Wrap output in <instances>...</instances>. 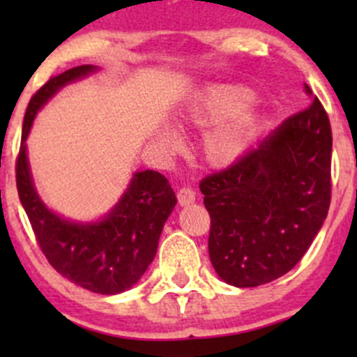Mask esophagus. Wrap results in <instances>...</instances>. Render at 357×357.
<instances>
[{"mask_svg": "<svg viewBox=\"0 0 357 357\" xmlns=\"http://www.w3.org/2000/svg\"><path fill=\"white\" fill-rule=\"evenodd\" d=\"M178 202L179 205H190L195 202V192L190 186H183L178 190Z\"/></svg>", "mask_w": 357, "mask_h": 357, "instance_id": "34e87169", "label": "esophagus"}]
</instances>
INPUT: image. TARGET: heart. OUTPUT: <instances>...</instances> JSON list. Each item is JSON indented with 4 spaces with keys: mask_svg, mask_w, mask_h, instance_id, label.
Here are the masks:
<instances>
[{
    "mask_svg": "<svg viewBox=\"0 0 357 357\" xmlns=\"http://www.w3.org/2000/svg\"><path fill=\"white\" fill-rule=\"evenodd\" d=\"M252 93L235 86H214L197 95L181 114L183 128L205 131L200 155L212 167H228L250 149L259 131V119L250 107ZM162 150L178 146L179 136L169 126L157 132Z\"/></svg>",
    "mask_w": 357,
    "mask_h": 357,
    "instance_id": "1",
    "label": "heart"
}]
</instances>
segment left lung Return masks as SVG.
<instances>
[{
	"mask_svg": "<svg viewBox=\"0 0 357 357\" xmlns=\"http://www.w3.org/2000/svg\"><path fill=\"white\" fill-rule=\"evenodd\" d=\"M290 115L238 162L200 181L208 257L228 285L289 273L321 229L332 199V128L321 102Z\"/></svg>",
	"mask_w": 357,
	"mask_h": 357,
	"instance_id": "1",
	"label": "left lung"
}]
</instances>
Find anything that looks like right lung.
Here are the masks:
<instances>
[{"label":"right lung","instance_id":"right-lung-1","mask_svg":"<svg viewBox=\"0 0 357 357\" xmlns=\"http://www.w3.org/2000/svg\"><path fill=\"white\" fill-rule=\"evenodd\" d=\"M95 70V66L68 68L50 79L31 98L17 158V190L36 240L50 264L82 289L115 295L138 283L155 257L162 228L178 202L167 178L150 169L135 172L124 195L102 221L74 222L50 211L39 199L25 145L41 107L68 82Z\"/></svg>","mask_w":357,"mask_h":357}]
</instances>
